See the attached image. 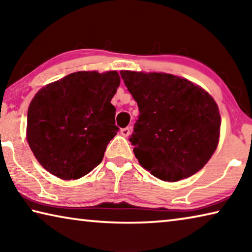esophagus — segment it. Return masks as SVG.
I'll return each mask as SVG.
<instances>
[{
    "mask_svg": "<svg viewBox=\"0 0 252 252\" xmlns=\"http://www.w3.org/2000/svg\"><path fill=\"white\" fill-rule=\"evenodd\" d=\"M130 129L129 127H123V129H121V134L123 136H129L130 135Z\"/></svg>",
    "mask_w": 252,
    "mask_h": 252,
    "instance_id": "34e87169",
    "label": "esophagus"
}]
</instances>
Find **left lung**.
<instances>
[{
	"instance_id": "8db88e82",
	"label": "left lung",
	"mask_w": 252,
	"mask_h": 252,
	"mask_svg": "<svg viewBox=\"0 0 252 252\" xmlns=\"http://www.w3.org/2000/svg\"><path fill=\"white\" fill-rule=\"evenodd\" d=\"M139 106L130 142L152 176L174 182L201 170L219 142L218 105L202 88L167 73L120 71Z\"/></svg>"
}]
</instances>
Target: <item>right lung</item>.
Instances as JSON below:
<instances>
[{"label": "right lung", "instance_id": "add662e5", "mask_svg": "<svg viewBox=\"0 0 252 252\" xmlns=\"http://www.w3.org/2000/svg\"><path fill=\"white\" fill-rule=\"evenodd\" d=\"M119 85L117 71H80L36 93L28 110L27 139L46 171L75 180L100 164L119 131L111 104Z\"/></svg>", "mask_w": 252, "mask_h": 252}]
</instances>
